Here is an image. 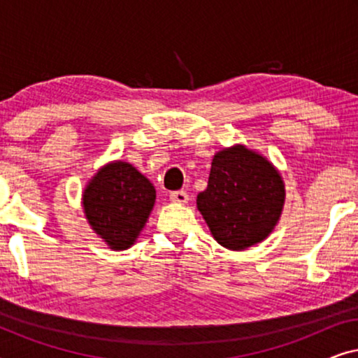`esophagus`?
<instances>
[{"instance_id":"obj_1","label":"esophagus","mask_w":358,"mask_h":358,"mask_svg":"<svg viewBox=\"0 0 358 358\" xmlns=\"http://www.w3.org/2000/svg\"><path fill=\"white\" fill-rule=\"evenodd\" d=\"M169 199L176 203H187L189 195H187V192H185V190H174V192L169 194Z\"/></svg>"}]
</instances>
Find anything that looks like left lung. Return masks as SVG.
Returning <instances> with one entry per match:
<instances>
[{
	"label": "left lung",
	"instance_id": "8db88e82",
	"mask_svg": "<svg viewBox=\"0 0 358 358\" xmlns=\"http://www.w3.org/2000/svg\"><path fill=\"white\" fill-rule=\"evenodd\" d=\"M285 189L277 169L238 145L213 156L197 207L223 248L241 251L268 236L280 218Z\"/></svg>",
	"mask_w": 358,
	"mask_h": 358
}]
</instances>
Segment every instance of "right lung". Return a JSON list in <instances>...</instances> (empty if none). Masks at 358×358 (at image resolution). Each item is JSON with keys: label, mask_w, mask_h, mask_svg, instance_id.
<instances>
[{"label": "right lung", "mask_w": 358, "mask_h": 358, "mask_svg": "<svg viewBox=\"0 0 358 358\" xmlns=\"http://www.w3.org/2000/svg\"><path fill=\"white\" fill-rule=\"evenodd\" d=\"M153 184L129 163H112L94 176L83 195L86 218L112 249L135 243L155 205Z\"/></svg>", "instance_id": "right-lung-1"}]
</instances>
